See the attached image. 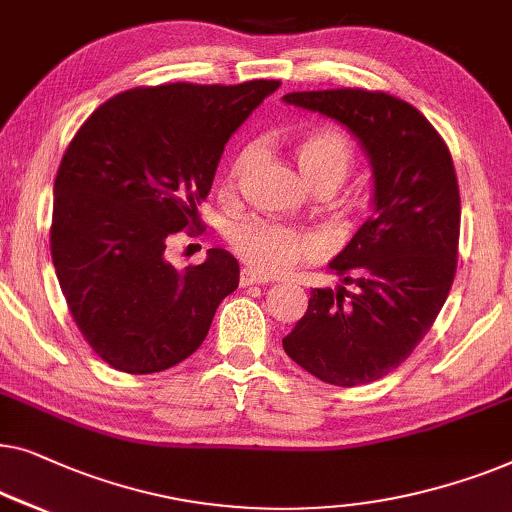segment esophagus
<instances>
[{"label":"esophagus","instance_id":"1","mask_svg":"<svg viewBox=\"0 0 512 512\" xmlns=\"http://www.w3.org/2000/svg\"><path fill=\"white\" fill-rule=\"evenodd\" d=\"M271 278H266V276H262V273H257V271H253V269H243L241 271V287H248V285H264V283H269Z\"/></svg>","mask_w":512,"mask_h":512}]
</instances>
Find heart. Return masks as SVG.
I'll use <instances>...</instances> for the list:
<instances>
[{"mask_svg": "<svg viewBox=\"0 0 512 512\" xmlns=\"http://www.w3.org/2000/svg\"><path fill=\"white\" fill-rule=\"evenodd\" d=\"M294 155L301 176L313 190L334 192L348 178L355 153L345 134L331 127L308 129L294 143ZM257 148H243L229 171V183H236L255 162ZM227 241L243 264L259 273H280L294 264L308 262L320 255V243L315 236L301 229L278 225L264 218L236 220L227 229Z\"/></svg>", "mask_w": 512, "mask_h": 512, "instance_id": "obj_1", "label": "heart"}]
</instances>
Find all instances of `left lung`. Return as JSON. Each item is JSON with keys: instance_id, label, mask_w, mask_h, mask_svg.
<instances>
[{"instance_id": "1", "label": "left lung", "mask_w": 512, "mask_h": 512, "mask_svg": "<svg viewBox=\"0 0 512 512\" xmlns=\"http://www.w3.org/2000/svg\"><path fill=\"white\" fill-rule=\"evenodd\" d=\"M285 104L341 122L373 171V215L329 262L336 290H313L283 338L301 369L338 387L387 376L434 325L457 271L459 185L441 134L387 92H290Z\"/></svg>"}]
</instances>
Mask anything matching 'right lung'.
<instances>
[{
	"label": "right lung",
	"mask_w": 512,
	"mask_h": 512,
	"mask_svg": "<svg viewBox=\"0 0 512 512\" xmlns=\"http://www.w3.org/2000/svg\"><path fill=\"white\" fill-rule=\"evenodd\" d=\"M280 81L167 83L111 97L83 122L55 178L50 253L76 327L113 369L146 376L204 343L239 262L211 248L178 271L167 239L197 206L236 129Z\"/></svg>",
	"instance_id": "right-lung-1"
}]
</instances>
